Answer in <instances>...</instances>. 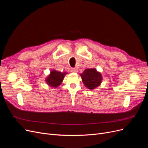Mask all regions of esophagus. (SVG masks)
<instances>
[{
    "mask_svg": "<svg viewBox=\"0 0 148 148\" xmlns=\"http://www.w3.org/2000/svg\"><path fill=\"white\" fill-rule=\"evenodd\" d=\"M71 72L77 73V72H78V69H77L76 68H71Z\"/></svg>",
    "mask_w": 148,
    "mask_h": 148,
    "instance_id": "34e87169",
    "label": "esophagus"
}]
</instances>
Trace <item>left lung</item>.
<instances>
[{"label":"left lung","instance_id":"1","mask_svg":"<svg viewBox=\"0 0 148 148\" xmlns=\"http://www.w3.org/2000/svg\"><path fill=\"white\" fill-rule=\"evenodd\" d=\"M80 75L85 86L90 89L96 88L101 83V74L97 72L95 69H85L83 73L81 74Z\"/></svg>","mask_w":148,"mask_h":148}]
</instances>
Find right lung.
I'll return each mask as SVG.
<instances>
[{"mask_svg": "<svg viewBox=\"0 0 148 148\" xmlns=\"http://www.w3.org/2000/svg\"><path fill=\"white\" fill-rule=\"evenodd\" d=\"M66 74V73H60L55 70H53L51 71L50 74L46 79V82L49 86L56 88L59 86L63 81Z\"/></svg>", "mask_w": 148, "mask_h": 148, "instance_id": "add662e5", "label": "right lung"}]
</instances>
